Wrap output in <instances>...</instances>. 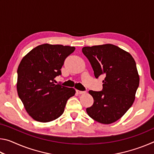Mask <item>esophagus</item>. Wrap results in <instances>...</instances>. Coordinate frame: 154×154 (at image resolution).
I'll return each instance as SVG.
<instances>
[{
	"label": "esophagus",
	"mask_w": 154,
	"mask_h": 154,
	"mask_svg": "<svg viewBox=\"0 0 154 154\" xmlns=\"http://www.w3.org/2000/svg\"><path fill=\"white\" fill-rule=\"evenodd\" d=\"M76 92L77 94H82L85 93L84 91H80V90H76Z\"/></svg>",
	"instance_id": "esophagus-1"
}]
</instances>
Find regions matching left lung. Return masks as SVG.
Segmentation results:
<instances>
[{
	"mask_svg": "<svg viewBox=\"0 0 154 154\" xmlns=\"http://www.w3.org/2000/svg\"><path fill=\"white\" fill-rule=\"evenodd\" d=\"M82 52L92 65L95 77L105 76L102 90L89 91L94 104L86 109L87 113L99 123H113L134 103L139 85L136 62L129 53L111 44L84 47Z\"/></svg>",
	"mask_w": 154,
	"mask_h": 154,
	"instance_id": "8db88e82",
	"label": "left lung"
}]
</instances>
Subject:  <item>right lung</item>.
<instances>
[{"label": "right lung", "mask_w": 154, "mask_h": 154, "mask_svg": "<svg viewBox=\"0 0 154 154\" xmlns=\"http://www.w3.org/2000/svg\"><path fill=\"white\" fill-rule=\"evenodd\" d=\"M68 45L43 44L22 58L17 69L18 96L28 114L36 121L49 122L63 113L73 88L54 84L62 75L64 60L75 51Z\"/></svg>", "instance_id": "right-lung-1"}]
</instances>
